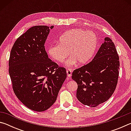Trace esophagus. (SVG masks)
<instances>
[{"label": "esophagus", "mask_w": 131, "mask_h": 131, "mask_svg": "<svg viewBox=\"0 0 131 131\" xmlns=\"http://www.w3.org/2000/svg\"><path fill=\"white\" fill-rule=\"evenodd\" d=\"M66 73H67L68 77H70L71 76H72V70L70 69H68L66 70Z\"/></svg>", "instance_id": "esophagus-1"}]
</instances>
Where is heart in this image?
<instances>
[{
  "mask_svg": "<svg viewBox=\"0 0 131 131\" xmlns=\"http://www.w3.org/2000/svg\"><path fill=\"white\" fill-rule=\"evenodd\" d=\"M59 43L50 46L48 53L58 62H62L65 58L71 55L65 61L67 66H72L78 62L84 65L88 62L95 54L97 46V37L95 33L81 29H74L62 35Z\"/></svg>",
  "mask_w": 131,
  "mask_h": 131,
  "instance_id": "b5f03b06",
  "label": "heart"
}]
</instances>
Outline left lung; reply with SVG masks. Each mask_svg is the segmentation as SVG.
Instances as JSON below:
<instances>
[{"instance_id":"1","label":"left lung","mask_w":131,"mask_h":131,"mask_svg":"<svg viewBox=\"0 0 131 131\" xmlns=\"http://www.w3.org/2000/svg\"><path fill=\"white\" fill-rule=\"evenodd\" d=\"M119 67V57L114 44L106 37L94 59L73 72L72 78L78 85L77 99L91 107L107 101L116 90Z\"/></svg>"}]
</instances>
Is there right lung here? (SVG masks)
<instances>
[{"mask_svg":"<svg viewBox=\"0 0 131 131\" xmlns=\"http://www.w3.org/2000/svg\"><path fill=\"white\" fill-rule=\"evenodd\" d=\"M54 26H35L18 37L9 59V74L18 99L36 112L47 110L57 100L67 76L65 68L48 58L44 43Z\"/></svg>","mask_w":131,"mask_h":131,"instance_id":"obj_1","label":"right lung"}]
</instances>
